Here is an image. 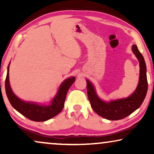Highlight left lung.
<instances>
[{
	"label": "left lung",
	"instance_id": "left-lung-1",
	"mask_svg": "<svg viewBox=\"0 0 154 154\" xmlns=\"http://www.w3.org/2000/svg\"><path fill=\"white\" fill-rule=\"evenodd\" d=\"M132 50L140 62V73L137 87L130 97L109 102H104L99 98L94 86L87 80L88 97L92 108L94 112L106 119L117 121L128 116L142 105L146 97L148 90V82L144 59L139 51L137 45H132Z\"/></svg>",
	"mask_w": 154,
	"mask_h": 154
}]
</instances>
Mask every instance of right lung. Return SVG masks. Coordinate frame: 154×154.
<instances>
[{"instance_id":"1","label":"right lung","mask_w":154,"mask_h":154,"mask_svg":"<svg viewBox=\"0 0 154 154\" xmlns=\"http://www.w3.org/2000/svg\"><path fill=\"white\" fill-rule=\"evenodd\" d=\"M5 79V92L8 100L18 112L27 119L33 121H45L53 118L62 111L64 106L66 93L69 88L75 81V77H70L65 80L59 88L58 92L50 105H41L36 103L26 102L19 99L13 93L9 81V67Z\"/></svg>"}]
</instances>
